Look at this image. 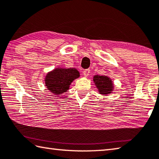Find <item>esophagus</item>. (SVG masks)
<instances>
[{"instance_id":"esophagus-1","label":"esophagus","mask_w":159,"mask_h":159,"mask_svg":"<svg viewBox=\"0 0 159 159\" xmlns=\"http://www.w3.org/2000/svg\"><path fill=\"white\" fill-rule=\"evenodd\" d=\"M89 73H90V69H89V68L88 69H85L83 71V75L84 77H88Z\"/></svg>"}]
</instances>
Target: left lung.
<instances>
[{
	"label": "left lung",
	"instance_id": "8db88e82",
	"mask_svg": "<svg viewBox=\"0 0 159 159\" xmlns=\"http://www.w3.org/2000/svg\"><path fill=\"white\" fill-rule=\"evenodd\" d=\"M93 81L100 94L107 95L113 91V82L109 77L104 75H95Z\"/></svg>",
	"mask_w": 159,
	"mask_h": 159
}]
</instances>
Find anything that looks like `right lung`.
Segmentation results:
<instances>
[{"label": "right lung", "mask_w": 159, "mask_h": 159, "mask_svg": "<svg viewBox=\"0 0 159 159\" xmlns=\"http://www.w3.org/2000/svg\"><path fill=\"white\" fill-rule=\"evenodd\" d=\"M79 77L80 73L75 68H57L46 75L45 84L48 90L55 95H59L66 92L70 84Z\"/></svg>", "instance_id": "obj_1"}]
</instances>
